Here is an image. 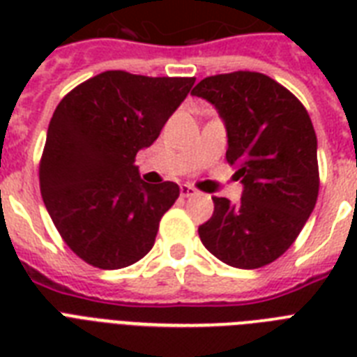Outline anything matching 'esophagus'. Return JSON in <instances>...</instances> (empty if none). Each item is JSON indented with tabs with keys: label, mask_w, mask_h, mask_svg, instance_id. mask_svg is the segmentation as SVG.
<instances>
[{
	"label": "esophagus",
	"mask_w": 357,
	"mask_h": 357,
	"mask_svg": "<svg viewBox=\"0 0 357 357\" xmlns=\"http://www.w3.org/2000/svg\"><path fill=\"white\" fill-rule=\"evenodd\" d=\"M181 196L183 198H190V196H198V190L195 187H190V185H181V189H179Z\"/></svg>",
	"instance_id": "obj_1"
}]
</instances>
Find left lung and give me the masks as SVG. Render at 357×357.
<instances>
[{"label": "left lung", "mask_w": 357, "mask_h": 357, "mask_svg": "<svg viewBox=\"0 0 357 357\" xmlns=\"http://www.w3.org/2000/svg\"><path fill=\"white\" fill-rule=\"evenodd\" d=\"M217 107L228 131L226 159L243 183L237 204L213 196L215 211L198 228L215 257L259 268L296 241L319 196L317 135L300 100L259 72L202 79L190 92Z\"/></svg>", "instance_id": "left-lung-1"}]
</instances>
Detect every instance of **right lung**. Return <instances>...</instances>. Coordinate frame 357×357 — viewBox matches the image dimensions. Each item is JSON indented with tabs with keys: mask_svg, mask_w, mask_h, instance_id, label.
I'll use <instances>...</instances> for the list:
<instances>
[{
	"mask_svg": "<svg viewBox=\"0 0 357 357\" xmlns=\"http://www.w3.org/2000/svg\"><path fill=\"white\" fill-rule=\"evenodd\" d=\"M192 85L195 77L109 70L55 109L38 168L42 200L64 243L89 265L123 268L155 243L179 187L144 183L135 157L153 144Z\"/></svg>",
	"mask_w": 357,
	"mask_h": 357,
	"instance_id": "add662e5",
	"label": "right lung"
}]
</instances>
